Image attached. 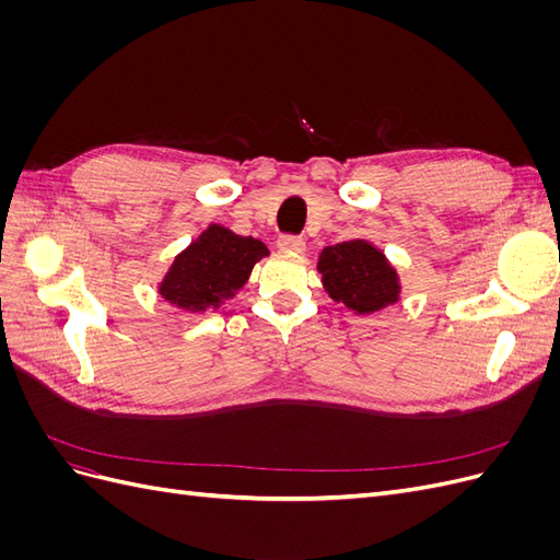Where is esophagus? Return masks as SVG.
<instances>
[{"instance_id": "esophagus-1", "label": "esophagus", "mask_w": 560, "mask_h": 560, "mask_svg": "<svg viewBox=\"0 0 560 560\" xmlns=\"http://www.w3.org/2000/svg\"><path fill=\"white\" fill-rule=\"evenodd\" d=\"M278 247L292 249V252H303V249H306V241H303L301 235L284 233V235H280V238H278Z\"/></svg>"}]
</instances>
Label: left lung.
I'll return each instance as SVG.
<instances>
[{
	"mask_svg": "<svg viewBox=\"0 0 560 560\" xmlns=\"http://www.w3.org/2000/svg\"><path fill=\"white\" fill-rule=\"evenodd\" d=\"M317 270L336 303L354 313H374L399 299L397 270L385 254L366 241H348L325 247Z\"/></svg>",
	"mask_w": 560,
	"mask_h": 560,
	"instance_id": "left-lung-1",
	"label": "left lung"
}]
</instances>
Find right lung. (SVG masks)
<instances>
[{
	"label": "right lung",
	"instance_id": "right-lung-1",
	"mask_svg": "<svg viewBox=\"0 0 560 560\" xmlns=\"http://www.w3.org/2000/svg\"><path fill=\"white\" fill-rule=\"evenodd\" d=\"M268 247L252 235L210 224L167 270L161 282V296L189 313L219 308L247 282L254 264L266 257Z\"/></svg>",
	"mask_w": 560,
	"mask_h": 560
}]
</instances>
